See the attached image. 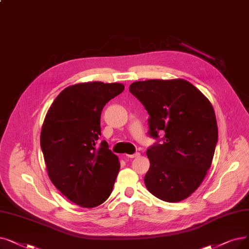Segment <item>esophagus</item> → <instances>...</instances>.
Wrapping results in <instances>:
<instances>
[{
    "label": "esophagus",
    "instance_id": "obj_1",
    "mask_svg": "<svg viewBox=\"0 0 249 249\" xmlns=\"http://www.w3.org/2000/svg\"><path fill=\"white\" fill-rule=\"evenodd\" d=\"M139 156H140V154H139V153H135V154H133V155H126V157H127V158H130V159L138 158Z\"/></svg>",
    "mask_w": 249,
    "mask_h": 249
}]
</instances>
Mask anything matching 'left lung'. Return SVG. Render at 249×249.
I'll list each match as a JSON object with an SVG mask.
<instances>
[{"instance_id":"left-lung-1","label":"left lung","mask_w":249,"mask_h":249,"mask_svg":"<svg viewBox=\"0 0 249 249\" xmlns=\"http://www.w3.org/2000/svg\"><path fill=\"white\" fill-rule=\"evenodd\" d=\"M129 91L144 106L148 134L159 140L146 150L147 190L168 202L187 198L207 175L218 142L211 102L184 79L135 81ZM159 132L165 133L161 144Z\"/></svg>"}]
</instances>
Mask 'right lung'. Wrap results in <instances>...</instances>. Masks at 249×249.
Segmentation results:
<instances>
[{"instance_id":"obj_1","label":"right lung","mask_w":249,"mask_h":249,"mask_svg":"<svg viewBox=\"0 0 249 249\" xmlns=\"http://www.w3.org/2000/svg\"><path fill=\"white\" fill-rule=\"evenodd\" d=\"M124 90L122 83L74 84L60 92L46 115L40 146L56 188L82 208H95L112 193L120 163L101 135L105 105Z\"/></svg>"}]
</instances>
